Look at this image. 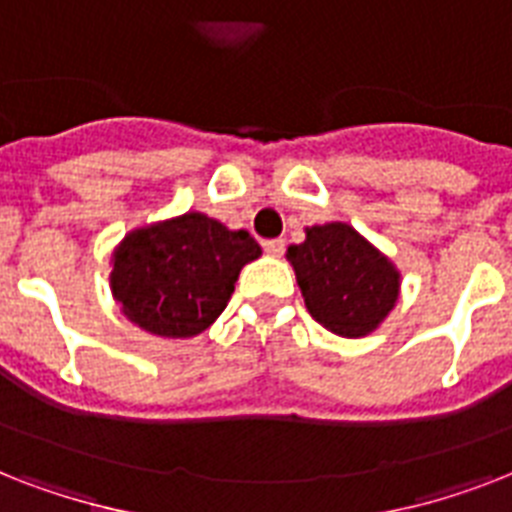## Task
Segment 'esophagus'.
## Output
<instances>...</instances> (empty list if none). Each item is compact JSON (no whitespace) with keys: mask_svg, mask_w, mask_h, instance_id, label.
Wrapping results in <instances>:
<instances>
[{"mask_svg":"<svg viewBox=\"0 0 512 512\" xmlns=\"http://www.w3.org/2000/svg\"><path fill=\"white\" fill-rule=\"evenodd\" d=\"M263 249L268 252L271 257H281L284 255V241L281 239H271V241H263Z\"/></svg>","mask_w":512,"mask_h":512,"instance_id":"obj_1","label":"esophagus"}]
</instances>
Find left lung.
<instances>
[{
    "mask_svg": "<svg viewBox=\"0 0 512 512\" xmlns=\"http://www.w3.org/2000/svg\"><path fill=\"white\" fill-rule=\"evenodd\" d=\"M305 308L340 337H364L393 311L401 273L348 223L305 228L303 244L287 249Z\"/></svg>",
    "mask_w": 512,
    "mask_h": 512,
    "instance_id": "obj_1",
    "label": "left lung"
}]
</instances>
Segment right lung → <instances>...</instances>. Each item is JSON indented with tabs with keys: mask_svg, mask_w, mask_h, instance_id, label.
<instances>
[{
	"mask_svg": "<svg viewBox=\"0 0 512 512\" xmlns=\"http://www.w3.org/2000/svg\"><path fill=\"white\" fill-rule=\"evenodd\" d=\"M263 255L247 231L185 212L130 231L111 257V292L132 324L193 337L225 311L241 268Z\"/></svg>",
	"mask_w": 512,
	"mask_h": 512,
	"instance_id": "1",
	"label": "right lung"
}]
</instances>
